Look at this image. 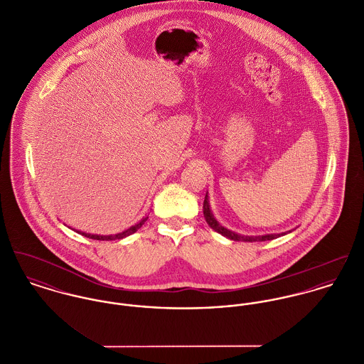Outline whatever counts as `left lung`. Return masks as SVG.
<instances>
[{
  "label": "left lung",
  "instance_id": "8db88e82",
  "mask_svg": "<svg viewBox=\"0 0 364 364\" xmlns=\"http://www.w3.org/2000/svg\"><path fill=\"white\" fill-rule=\"evenodd\" d=\"M203 215L208 221V225L218 234H221L223 237L228 238V240H232V241H242V242H260V241H270V240H274L277 237H282V235H286L287 232H291V231H287V232H282V234H264V235H241V234H237L228 228H225L224 225H221L215 217L211 213V208H210V203H208V195L206 193V198H205V202H203Z\"/></svg>",
  "mask_w": 364,
  "mask_h": 364
}]
</instances>
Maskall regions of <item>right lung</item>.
Wrapping results in <instances>:
<instances>
[{
    "label": "right lung",
    "mask_w": 364,
    "mask_h": 364,
    "mask_svg": "<svg viewBox=\"0 0 364 364\" xmlns=\"http://www.w3.org/2000/svg\"><path fill=\"white\" fill-rule=\"evenodd\" d=\"M147 218L149 217H143L137 224H134V225H132L130 228H127V230H124V231H122V232H117V234H113V235H101V234H90V232H82V231H77V232H80V234H82L84 237H87V238H91V240H98V241H113V240H122V238H126V237H129V235H132V234H134L139 228H141V225L147 221Z\"/></svg>",
    "instance_id": "add662e5"
}]
</instances>
